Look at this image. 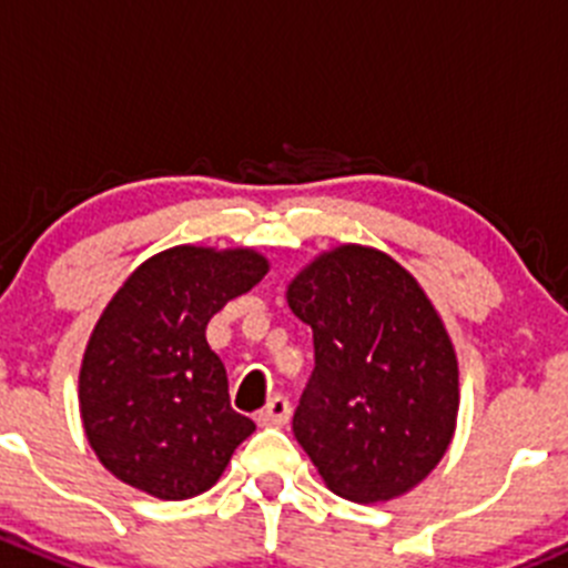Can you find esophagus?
Returning <instances> with one entry per match:
<instances>
[{
  "instance_id": "1",
  "label": "esophagus",
  "mask_w": 568,
  "mask_h": 568,
  "mask_svg": "<svg viewBox=\"0 0 568 568\" xmlns=\"http://www.w3.org/2000/svg\"><path fill=\"white\" fill-rule=\"evenodd\" d=\"M291 417V404L285 395H274L266 404V409H260L257 423L260 426H285Z\"/></svg>"
}]
</instances>
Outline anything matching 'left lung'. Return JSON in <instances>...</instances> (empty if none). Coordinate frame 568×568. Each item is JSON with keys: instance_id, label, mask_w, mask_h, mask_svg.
Wrapping results in <instances>:
<instances>
[{"instance_id": "obj_1", "label": "left lung", "mask_w": 568, "mask_h": 568, "mask_svg": "<svg viewBox=\"0 0 568 568\" xmlns=\"http://www.w3.org/2000/svg\"><path fill=\"white\" fill-rule=\"evenodd\" d=\"M314 331L294 437L336 496L389 501L443 459L459 409L452 338L417 280L384 252L342 246L288 285Z\"/></svg>"}]
</instances>
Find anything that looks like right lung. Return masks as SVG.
Masks as SVG:
<instances>
[{
    "mask_svg": "<svg viewBox=\"0 0 568 568\" xmlns=\"http://www.w3.org/2000/svg\"><path fill=\"white\" fill-rule=\"evenodd\" d=\"M266 272L252 248L176 246L116 291L81 367L83 428L116 479L168 501L219 481L254 423L232 409L206 322Z\"/></svg>",
    "mask_w": 568,
    "mask_h": 568,
    "instance_id": "right-lung-1",
    "label": "right lung"
}]
</instances>
